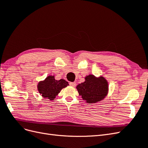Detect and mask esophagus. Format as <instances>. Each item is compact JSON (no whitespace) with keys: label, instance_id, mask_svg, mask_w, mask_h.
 I'll return each instance as SVG.
<instances>
[{"label":"esophagus","instance_id":"obj_1","mask_svg":"<svg viewBox=\"0 0 148 148\" xmlns=\"http://www.w3.org/2000/svg\"><path fill=\"white\" fill-rule=\"evenodd\" d=\"M69 84H70V86H72V87H75V86H77V83H76L75 82H70Z\"/></svg>","mask_w":148,"mask_h":148}]
</instances>
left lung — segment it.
<instances>
[{"instance_id": "1", "label": "left lung", "mask_w": 148, "mask_h": 148, "mask_svg": "<svg viewBox=\"0 0 148 148\" xmlns=\"http://www.w3.org/2000/svg\"><path fill=\"white\" fill-rule=\"evenodd\" d=\"M79 95L88 103H95L102 100L108 91V84L103 77L97 78L92 75L85 78V82L77 86Z\"/></svg>"}]
</instances>
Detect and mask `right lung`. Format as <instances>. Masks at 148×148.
Masks as SVG:
<instances>
[{
  "mask_svg": "<svg viewBox=\"0 0 148 148\" xmlns=\"http://www.w3.org/2000/svg\"><path fill=\"white\" fill-rule=\"evenodd\" d=\"M68 85H69V83L63 79L56 80L53 76H49L44 81L39 83L38 89L43 97H47L49 99L53 100L62 89Z\"/></svg>",
  "mask_w": 148,
  "mask_h": 148,
  "instance_id": "1",
  "label": "right lung"
}]
</instances>
